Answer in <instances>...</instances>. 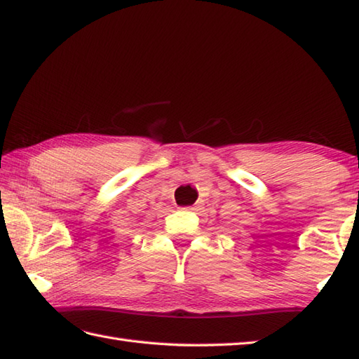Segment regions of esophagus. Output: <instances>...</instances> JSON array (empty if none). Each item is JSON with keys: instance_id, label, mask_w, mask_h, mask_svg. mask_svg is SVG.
I'll return each instance as SVG.
<instances>
[{"instance_id": "34e87169", "label": "esophagus", "mask_w": 359, "mask_h": 359, "mask_svg": "<svg viewBox=\"0 0 359 359\" xmlns=\"http://www.w3.org/2000/svg\"><path fill=\"white\" fill-rule=\"evenodd\" d=\"M198 208H200V203H195V205H194V206H191L189 209H191V211H197Z\"/></svg>"}]
</instances>
